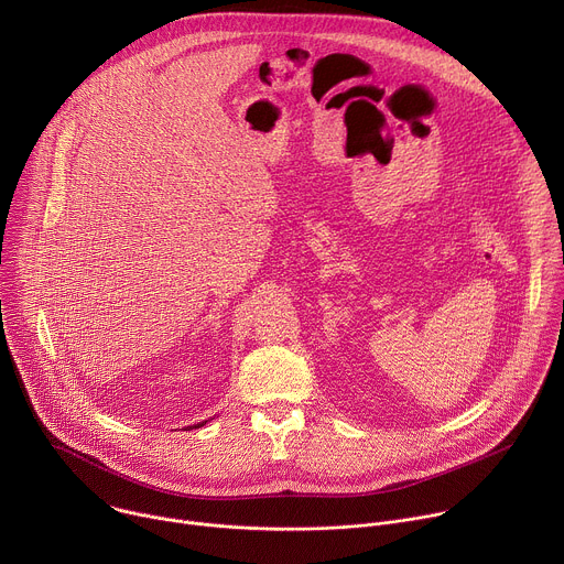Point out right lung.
Returning <instances> with one entry per match:
<instances>
[{
	"label": "right lung",
	"instance_id": "obj_1",
	"mask_svg": "<svg viewBox=\"0 0 564 564\" xmlns=\"http://www.w3.org/2000/svg\"><path fill=\"white\" fill-rule=\"evenodd\" d=\"M200 426H205V422H203V424H196L194 429H200ZM187 429H192V426H187Z\"/></svg>",
	"mask_w": 564,
	"mask_h": 564
}]
</instances>
